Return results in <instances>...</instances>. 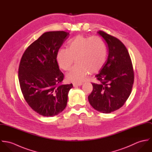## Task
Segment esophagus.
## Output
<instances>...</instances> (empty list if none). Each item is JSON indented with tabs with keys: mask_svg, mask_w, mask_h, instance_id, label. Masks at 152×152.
Instances as JSON below:
<instances>
[{
	"mask_svg": "<svg viewBox=\"0 0 152 152\" xmlns=\"http://www.w3.org/2000/svg\"><path fill=\"white\" fill-rule=\"evenodd\" d=\"M83 85V83H73V86L74 87H78V86H81Z\"/></svg>",
	"mask_w": 152,
	"mask_h": 152,
	"instance_id": "obj_1",
	"label": "esophagus"
}]
</instances>
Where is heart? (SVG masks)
I'll use <instances>...</instances> for the list:
<instances>
[{
	"label": "heart",
	"mask_w": 152,
	"mask_h": 152,
	"mask_svg": "<svg viewBox=\"0 0 152 152\" xmlns=\"http://www.w3.org/2000/svg\"><path fill=\"white\" fill-rule=\"evenodd\" d=\"M107 57V48L100 37L78 35L68 43L67 48L58 50L56 60L60 68L68 71L75 58L77 64L67 73L66 78L69 81L79 83L86 79L89 72L96 73L100 71Z\"/></svg>",
	"instance_id": "b5f03b06"
}]
</instances>
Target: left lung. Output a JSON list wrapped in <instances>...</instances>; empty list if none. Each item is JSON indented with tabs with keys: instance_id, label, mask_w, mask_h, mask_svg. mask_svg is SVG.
Masks as SVG:
<instances>
[{
	"instance_id": "left-lung-1",
	"label": "left lung",
	"mask_w": 152,
	"mask_h": 152,
	"mask_svg": "<svg viewBox=\"0 0 152 152\" xmlns=\"http://www.w3.org/2000/svg\"><path fill=\"white\" fill-rule=\"evenodd\" d=\"M98 33L107 43L108 57L99 73L95 75L100 83H92L93 89L88 98L95 109L109 113L121 108L129 98L134 82V71L125 45L103 31Z\"/></svg>"
}]
</instances>
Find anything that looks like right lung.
Masks as SVG:
<instances>
[{
  "label": "right lung",
  "mask_w": 152,
  "mask_h": 152,
  "mask_svg": "<svg viewBox=\"0 0 152 152\" xmlns=\"http://www.w3.org/2000/svg\"><path fill=\"white\" fill-rule=\"evenodd\" d=\"M69 36L63 31L45 32L22 56L18 72L22 94L31 109L44 116L61 112L73 87L61 84L64 74L56 60L57 51Z\"/></svg>",
  "instance_id": "add662e5"
}]
</instances>
